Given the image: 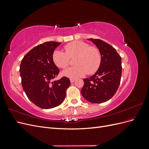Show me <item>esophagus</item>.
Masks as SVG:
<instances>
[{
  "label": "esophagus",
  "mask_w": 149,
  "mask_h": 149,
  "mask_svg": "<svg viewBox=\"0 0 149 149\" xmlns=\"http://www.w3.org/2000/svg\"><path fill=\"white\" fill-rule=\"evenodd\" d=\"M70 81H71V83H74V82L75 81V79H73V78H71V79H70Z\"/></svg>",
  "instance_id": "esophagus-1"
}]
</instances>
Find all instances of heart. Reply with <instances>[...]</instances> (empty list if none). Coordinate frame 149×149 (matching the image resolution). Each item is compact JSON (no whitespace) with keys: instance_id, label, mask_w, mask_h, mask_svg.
<instances>
[{"instance_id":"b5f03b06","label":"heart","mask_w":149,"mask_h":149,"mask_svg":"<svg viewBox=\"0 0 149 149\" xmlns=\"http://www.w3.org/2000/svg\"><path fill=\"white\" fill-rule=\"evenodd\" d=\"M65 52L55 50L53 54V60L56 66L65 69L68 66L70 58H74L73 64L63 72V74L70 78H77L87 73L91 74L97 70L101 61L100 49L90 47L81 41H74L66 45Z\"/></svg>"}]
</instances>
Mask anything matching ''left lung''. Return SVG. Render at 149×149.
I'll list each match as a JSON object with an SVG mask.
<instances>
[{"instance_id": "1", "label": "left lung", "mask_w": 149, "mask_h": 149, "mask_svg": "<svg viewBox=\"0 0 149 149\" xmlns=\"http://www.w3.org/2000/svg\"><path fill=\"white\" fill-rule=\"evenodd\" d=\"M100 49L101 61L96 73L83 79L81 94L84 99L93 103L109 100L118 91L122 74L121 57L116 49L100 39L90 38Z\"/></svg>"}]
</instances>
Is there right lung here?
Instances as JSON below:
<instances>
[{
	"instance_id": "obj_1",
	"label": "right lung",
	"mask_w": 149,
	"mask_h": 149,
	"mask_svg": "<svg viewBox=\"0 0 149 149\" xmlns=\"http://www.w3.org/2000/svg\"><path fill=\"white\" fill-rule=\"evenodd\" d=\"M61 43L47 42L36 46L22 59L20 66L22 85L26 96L42 109H51L62 103L70 79L65 76L52 81L60 73L53 54Z\"/></svg>"
}]
</instances>
